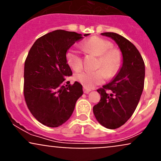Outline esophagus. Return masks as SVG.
I'll use <instances>...</instances> for the list:
<instances>
[{"label":"esophagus","mask_w":161,"mask_h":161,"mask_svg":"<svg viewBox=\"0 0 161 161\" xmlns=\"http://www.w3.org/2000/svg\"><path fill=\"white\" fill-rule=\"evenodd\" d=\"M83 91H84V93L88 94V92H91V89H90V88H86V87H84V88H83Z\"/></svg>","instance_id":"esophagus-1"}]
</instances>
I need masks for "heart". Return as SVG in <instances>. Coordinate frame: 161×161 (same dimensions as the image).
I'll use <instances>...</instances> for the list:
<instances>
[{
  "label": "heart",
  "mask_w": 161,
  "mask_h": 161,
  "mask_svg": "<svg viewBox=\"0 0 161 161\" xmlns=\"http://www.w3.org/2000/svg\"><path fill=\"white\" fill-rule=\"evenodd\" d=\"M83 50L99 56L97 70H85L75 75V80L84 87L92 88L104 82L105 77H114L120 68L123 56L118 49L112 48L110 42L97 36H93L82 42ZM66 60L69 67L74 71H79L83 67L82 57L78 51L69 49L66 53Z\"/></svg>",
  "instance_id": "heart-1"
}]
</instances>
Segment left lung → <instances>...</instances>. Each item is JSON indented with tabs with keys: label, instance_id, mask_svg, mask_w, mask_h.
<instances>
[{
	"label": "left lung",
	"instance_id": "obj_1",
	"mask_svg": "<svg viewBox=\"0 0 161 161\" xmlns=\"http://www.w3.org/2000/svg\"><path fill=\"white\" fill-rule=\"evenodd\" d=\"M116 42L123 53V66L116 77L97 92L101 100L93 107L100 124L115 129L125 124L139 102L145 83V63L132 42L114 32L101 33Z\"/></svg>",
	"mask_w": 161,
	"mask_h": 161
}]
</instances>
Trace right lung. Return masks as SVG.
Segmentation results:
<instances>
[{
    "instance_id": "add662e5",
    "label": "right lung",
    "mask_w": 161,
    "mask_h": 161,
    "mask_svg": "<svg viewBox=\"0 0 161 161\" xmlns=\"http://www.w3.org/2000/svg\"><path fill=\"white\" fill-rule=\"evenodd\" d=\"M82 38L75 32L53 31L36 41L25 59V103L37 120L48 127H58L67 121L83 94L80 83L71 85L66 80L73 73L66 60L67 50Z\"/></svg>"
}]
</instances>
